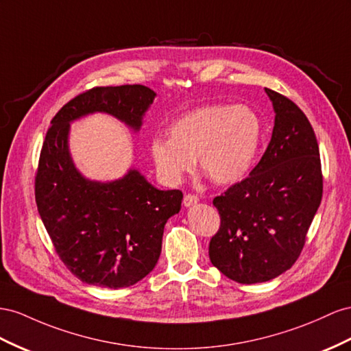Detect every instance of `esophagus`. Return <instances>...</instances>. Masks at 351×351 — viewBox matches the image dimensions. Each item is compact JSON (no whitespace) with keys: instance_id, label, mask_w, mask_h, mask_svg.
<instances>
[{"instance_id":"1","label":"esophagus","mask_w":351,"mask_h":351,"mask_svg":"<svg viewBox=\"0 0 351 351\" xmlns=\"http://www.w3.org/2000/svg\"><path fill=\"white\" fill-rule=\"evenodd\" d=\"M197 201H199V197L196 196V195H186L184 196V199H183V204H184V206H192V205H195V204H197Z\"/></svg>"}]
</instances>
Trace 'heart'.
Instances as JSON below:
<instances>
[{
    "mask_svg": "<svg viewBox=\"0 0 351 351\" xmlns=\"http://www.w3.org/2000/svg\"><path fill=\"white\" fill-rule=\"evenodd\" d=\"M263 141L258 113L245 105H205L169 127V138L150 140V156L167 184H178L195 169L217 184L241 182L252 169Z\"/></svg>",
    "mask_w": 351,
    "mask_h": 351,
    "instance_id": "b5f03b06",
    "label": "heart"
}]
</instances>
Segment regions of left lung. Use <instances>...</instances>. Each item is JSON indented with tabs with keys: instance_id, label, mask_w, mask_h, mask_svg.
Returning a JSON list of instances; mask_svg holds the SVG:
<instances>
[{
	"instance_id": "obj_1",
	"label": "left lung",
	"mask_w": 351,
	"mask_h": 351,
	"mask_svg": "<svg viewBox=\"0 0 351 351\" xmlns=\"http://www.w3.org/2000/svg\"><path fill=\"white\" fill-rule=\"evenodd\" d=\"M266 93L276 113L266 152L248 177L213 201L221 224L210 260L246 285L292 267L324 192L317 140L304 112L282 94Z\"/></svg>"
}]
</instances>
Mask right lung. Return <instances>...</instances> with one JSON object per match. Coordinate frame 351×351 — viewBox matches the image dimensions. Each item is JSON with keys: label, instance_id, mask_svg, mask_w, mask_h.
<instances>
[{"label": "right lung", "instance_id": "add662e5", "mask_svg": "<svg viewBox=\"0 0 351 351\" xmlns=\"http://www.w3.org/2000/svg\"><path fill=\"white\" fill-rule=\"evenodd\" d=\"M155 97L138 84L91 88L66 103L47 131L35 177L38 213L64 266L88 285L125 288L152 271L183 193L159 191L134 168L113 182L85 178L69 152L71 122L103 112L138 131Z\"/></svg>", "mask_w": 351, "mask_h": 351}]
</instances>
